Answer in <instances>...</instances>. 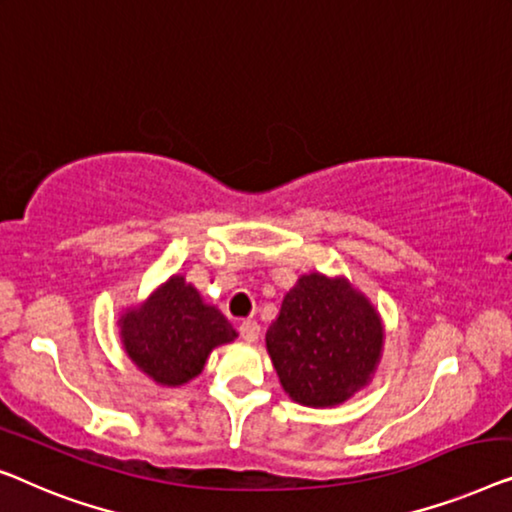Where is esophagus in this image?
I'll list each match as a JSON object with an SVG mask.
<instances>
[{"mask_svg": "<svg viewBox=\"0 0 512 512\" xmlns=\"http://www.w3.org/2000/svg\"><path fill=\"white\" fill-rule=\"evenodd\" d=\"M239 331H241L243 341H248V343H255L259 338V325L255 320H243Z\"/></svg>", "mask_w": 512, "mask_h": 512, "instance_id": "34e87169", "label": "esophagus"}]
</instances>
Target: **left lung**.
Instances as JSON below:
<instances>
[{
    "instance_id": "1",
    "label": "left lung",
    "mask_w": 512,
    "mask_h": 512,
    "mask_svg": "<svg viewBox=\"0 0 512 512\" xmlns=\"http://www.w3.org/2000/svg\"><path fill=\"white\" fill-rule=\"evenodd\" d=\"M383 320L348 278L306 273L266 329V350L292 401L329 408L371 383L383 352Z\"/></svg>"
}]
</instances>
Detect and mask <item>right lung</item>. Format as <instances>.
Here are the masks:
<instances>
[{"mask_svg":"<svg viewBox=\"0 0 512 512\" xmlns=\"http://www.w3.org/2000/svg\"><path fill=\"white\" fill-rule=\"evenodd\" d=\"M118 325L127 357L162 387L199 376L211 350L236 338L225 315L204 304L183 276H171L141 306L127 308Z\"/></svg>","mask_w":512,"mask_h":512,"instance_id":"1","label":"right lung"}]
</instances>
